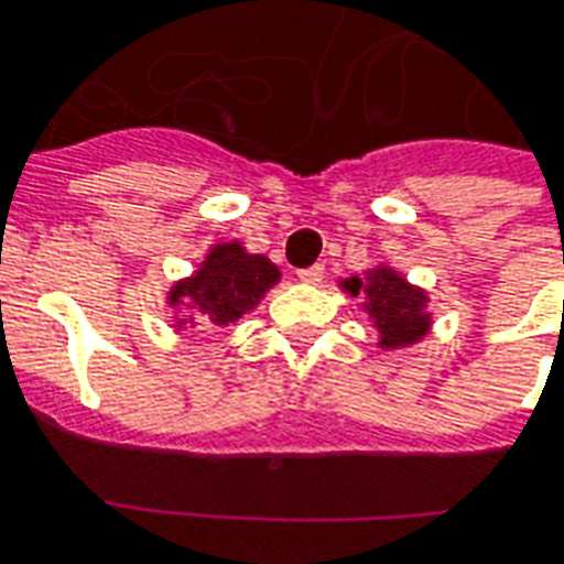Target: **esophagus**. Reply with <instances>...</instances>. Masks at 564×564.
Masks as SVG:
<instances>
[{"mask_svg":"<svg viewBox=\"0 0 564 564\" xmlns=\"http://www.w3.org/2000/svg\"><path fill=\"white\" fill-rule=\"evenodd\" d=\"M323 274H325V265H323V262H316V265H311V269L299 271V281H302V283H319V281H323Z\"/></svg>","mask_w":564,"mask_h":564,"instance_id":"34e87169","label":"esophagus"}]
</instances>
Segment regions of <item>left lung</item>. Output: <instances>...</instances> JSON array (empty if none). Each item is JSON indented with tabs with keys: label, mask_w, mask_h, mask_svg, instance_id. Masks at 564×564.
<instances>
[{
	"label": "left lung",
	"mask_w": 564,
	"mask_h": 564,
	"mask_svg": "<svg viewBox=\"0 0 564 564\" xmlns=\"http://www.w3.org/2000/svg\"><path fill=\"white\" fill-rule=\"evenodd\" d=\"M344 290L365 299V311L377 325L382 349L410 346L431 332V314L424 311L427 295L388 265H377L365 278H349Z\"/></svg>",
	"instance_id": "left-lung-1"
}]
</instances>
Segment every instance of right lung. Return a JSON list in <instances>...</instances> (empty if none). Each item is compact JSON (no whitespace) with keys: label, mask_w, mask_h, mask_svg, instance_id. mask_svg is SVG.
<instances>
[{"label":"right lung","mask_w":564,"mask_h":564,"mask_svg":"<svg viewBox=\"0 0 564 564\" xmlns=\"http://www.w3.org/2000/svg\"><path fill=\"white\" fill-rule=\"evenodd\" d=\"M278 281L281 271L269 257L248 253L239 241H224L208 250L194 278L170 290V307L185 311L187 323L227 325L253 311ZM182 325L185 319L176 328Z\"/></svg>","instance_id":"right-lung-1"}]
</instances>
